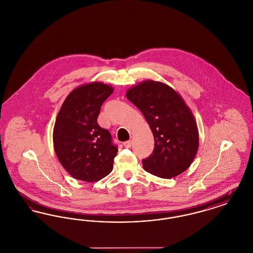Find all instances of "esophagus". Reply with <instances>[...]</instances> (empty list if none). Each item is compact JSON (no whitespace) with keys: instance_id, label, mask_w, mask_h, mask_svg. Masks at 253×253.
Here are the masks:
<instances>
[{"instance_id":"34e87169","label":"esophagus","mask_w":253,"mask_h":253,"mask_svg":"<svg viewBox=\"0 0 253 253\" xmlns=\"http://www.w3.org/2000/svg\"><path fill=\"white\" fill-rule=\"evenodd\" d=\"M132 144V140H128V141H126V142H124V143H123V145H124V147H125V148H131Z\"/></svg>"}]
</instances>
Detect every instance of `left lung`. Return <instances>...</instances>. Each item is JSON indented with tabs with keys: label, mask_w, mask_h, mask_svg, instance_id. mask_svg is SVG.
Returning <instances> with one entry per match:
<instances>
[{
	"label": "left lung",
	"mask_w": 253,
	"mask_h": 253,
	"mask_svg": "<svg viewBox=\"0 0 253 253\" xmlns=\"http://www.w3.org/2000/svg\"><path fill=\"white\" fill-rule=\"evenodd\" d=\"M126 96L143 114L154 134V151L142 160L145 170L161 178L185 171L197 153L199 135L182 97L168 85L153 81L129 89Z\"/></svg>",
	"instance_id": "left-lung-1"
}]
</instances>
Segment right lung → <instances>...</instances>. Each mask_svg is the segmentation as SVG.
Wrapping results in <instances>:
<instances>
[{
	"instance_id": "add662e5",
	"label": "right lung",
	"mask_w": 253,
	"mask_h": 253,
	"mask_svg": "<svg viewBox=\"0 0 253 253\" xmlns=\"http://www.w3.org/2000/svg\"><path fill=\"white\" fill-rule=\"evenodd\" d=\"M113 88L101 83L83 85L65 98L54 126L56 155L74 178L100 180L112 171L118 146L97 123L102 103Z\"/></svg>"
}]
</instances>
